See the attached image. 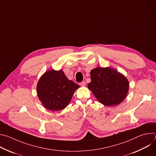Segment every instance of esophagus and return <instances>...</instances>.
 Returning a JSON list of instances; mask_svg holds the SVG:
<instances>
[{"label": "esophagus", "mask_w": 156, "mask_h": 156, "mask_svg": "<svg viewBox=\"0 0 156 156\" xmlns=\"http://www.w3.org/2000/svg\"><path fill=\"white\" fill-rule=\"evenodd\" d=\"M80 85L81 86H86V82L85 81H82L81 83H80Z\"/></svg>", "instance_id": "esophagus-1"}]
</instances>
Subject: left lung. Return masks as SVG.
Here are the masks:
<instances>
[{
    "label": "left lung",
    "instance_id": "8db88e82",
    "mask_svg": "<svg viewBox=\"0 0 156 156\" xmlns=\"http://www.w3.org/2000/svg\"><path fill=\"white\" fill-rule=\"evenodd\" d=\"M91 80L88 88L103 105L115 106L126 98L129 82L117 70L98 66L91 71Z\"/></svg>",
    "mask_w": 156,
    "mask_h": 156
}]
</instances>
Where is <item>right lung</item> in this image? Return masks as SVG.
<instances>
[{"instance_id": "obj_1", "label": "right lung", "mask_w": 156, "mask_h": 156, "mask_svg": "<svg viewBox=\"0 0 156 156\" xmlns=\"http://www.w3.org/2000/svg\"><path fill=\"white\" fill-rule=\"evenodd\" d=\"M80 87L66 77L62 70H48L39 80L37 94L39 99L46 108L62 110L67 106L75 91Z\"/></svg>"}]
</instances>
